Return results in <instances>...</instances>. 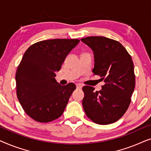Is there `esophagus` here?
Listing matches in <instances>:
<instances>
[{
	"mask_svg": "<svg viewBox=\"0 0 151 151\" xmlns=\"http://www.w3.org/2000/svg\"><path fill=\"white\" fill-rule=\"evenodd\" d=\"M82 85L81 84H79V83L76 84V88H78V89H80V88H82Z\"/></svg>",
	"mask_w": 151,
	"mask_h": 151,
	"instance_id": "esophagus-1",
	"label": "esophagus"
}]
</instances>
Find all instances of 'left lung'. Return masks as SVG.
Instances as JSON below:
<instances>
[{
    "instance_id": "left-lung-1",
    "label": "left lung",
    "mask_w": 151,
    "mask_h": 151,
    "mask_svg": "<svg viewBox=\"0 0 151 151\" xmlns=\"http://www.w3.org/2000/svg\"><path fill=\"white\" fill-rule=\"evenodd\" d=\"M81 40L93 51V73L105 82L102 90L96 92L92 86H83L84 112L98 124L115 122L127 111L135 88V76L132 58L120 42L113 39L90 36Z\"/></svg>"
}]
</instances>
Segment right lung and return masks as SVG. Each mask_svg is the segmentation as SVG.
Returning a JSON list of instances; mask_svg holds the SVG:
<instances>
[{
  "mask_svg": "<svg viewBox=\"0 0 151 151\" xmlns=\"http://www.w3.org/2000/svg\"><path fill=\"white\" fill-rule=\"evenodd\" d=\"M78 39H52L29 47L18 66L16 94L27 114L38 122H49L63 115L75 84L62 86L55 79Z\"/></svg>",
  "mask_w": 151,
  "mask_h": 151,
  "instance_id": "obj_1",
  "label": "right lung"
}]
</instances>
